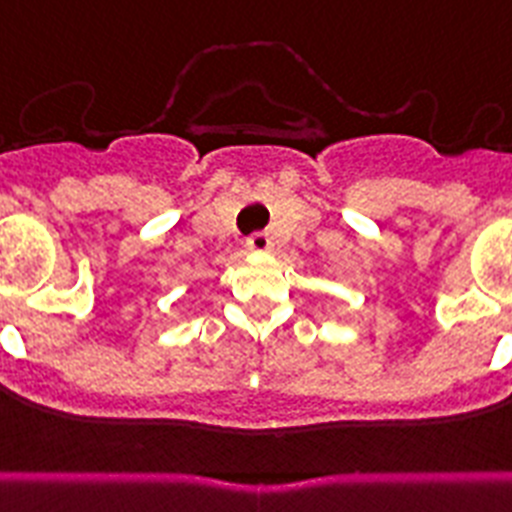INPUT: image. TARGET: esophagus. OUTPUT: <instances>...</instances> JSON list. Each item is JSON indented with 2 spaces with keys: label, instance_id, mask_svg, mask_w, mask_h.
<instances>
[{
  "label": "esophagus",
  "instance_id": "34e87169",
  "mask_svg": "<svg viewBox=\"0 0 512 512\" xmlns=\"http://www.w3.org/2000/svg\"><path fill=\"white\" fill-rule=\"evenodd\" d=\"M270 247H273V242H270V237L265 234V231H255L252 237H247V250L252 252H268Z\"/></svg>",
  "mask_w": 512,
  "mask_h": 512
}]
</instances>
